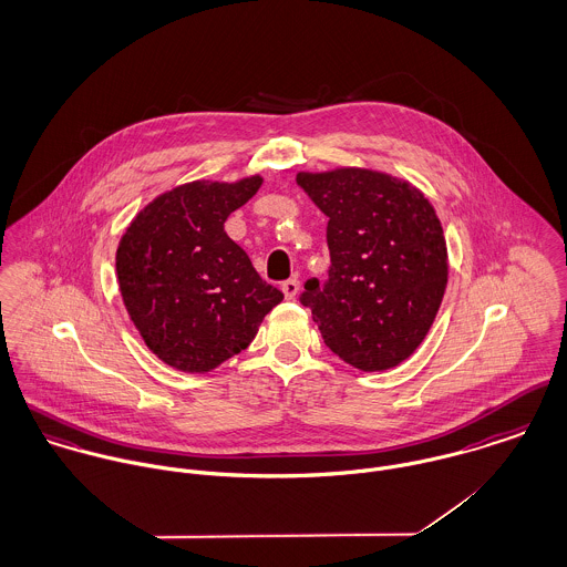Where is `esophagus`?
<instances>
[{
  "mask_svg": "<svg viewBox=\"0 0 567 567\" xmlns=\"http://www.w3.org/2000/svg\"><path fill=\"white\" fill-rule=\"evenodd\" d=\"M280 289H282V293H285L287 300H293V298L298 296V291H300V280H298V278H289V280L282 282Z\"/></svg>",
  "mask_w": 567,
  "mask_h": 567,
  "instance_id": "esophagus-1",
  "label": "esophagus"
}]
</instances>
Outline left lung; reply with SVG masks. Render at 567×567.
<instances>
[{"mask_svg": "<svg viewBox=\"0 0 567 567\" xmlns=\"http://www.w3.org/2000/svg\"><path fill=\"white\" fill-rule=\"evenodd\" d=\"M298 185L328 217V280L300 302L323 343L361 372L406 361L429 334L447 285L440 217L424 193L382 172H300Z\"/></svg>", "mask_w": 567, "mask_h": 567, "instance_id": "obj_1", "label": "left lung"}]
</instances>
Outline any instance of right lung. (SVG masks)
Instances as JSON below:
<instances>
[{
    "instance_id": "right-lung-1",
    "label": "right lung",
    "mask_w": 567,
    "mask_h": 567,
    "mask_svg": "<svg viewBox=\"0 0 567 567\" xmlns=\"http://www.w3.org/2000/svg\"><path fill=\"white\" fill-rule=\"evenodd\" d=\"M262 178L195 181L152 199L117 248V280L145 346L167 365L204 374L252 343L282 302L224 230Z\"/></svg>"
}]
</instances>
